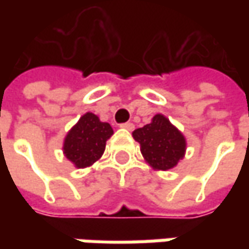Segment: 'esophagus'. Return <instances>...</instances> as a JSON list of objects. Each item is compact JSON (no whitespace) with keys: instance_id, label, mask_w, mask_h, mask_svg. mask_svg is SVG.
Masks as SVG:
<instances>
[{"instance_id":"obj_1","label":"esophagus","mask_w":249,"mask_h":249,"mask_svg":"<svg viewBox=\"0 0 249 249\" xmlns=\"http://www.w3.org/2000/svg\"><path fill=\"white\" fill-rule=\"evenodd\" d=\"M120 127H122V129H126V130H129V131H131V130L134 129V124H133V123H130V122H127V123H123V124H120Z\"/></svg>"}]
</instances>
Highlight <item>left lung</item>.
Returning a JSON list of instances; mask_svg holds the SVG:
<instances>
[{"label": "left lung", "instance_id": "obj_1", "mask_svg": "<svg viewBox=\"0 0 249 249\" xmlns=\"http://www.w3.org/2000/svg\"><path fill=\"white\" fill-rule=\"evenodd\" d=\"M145 162L155 170H169L184 158L186 137L165 115L157 113L151 123L133 131Z\"/></svg>", "mask_w": 249, "mask_h": 249}]
</instances>
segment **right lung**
<instances>
[{
    "mask_svg": "<svg viewBox=\"0 0 249 249\" xmlns=\"http://www.w3.org/2000/svg\"><path fill=\"white\" fill-rule=\"evenodd\" d=\"M113 134L109 123L91 112L84 113L63 140V155L74 167H90L102 157L107 141Z\"/></svg>",
    "mask_w": 249,
    "mask_h": 249,
    "instance_id": "1",
    "label": "right lung"
}]
</instances>
